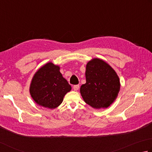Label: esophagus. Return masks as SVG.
<instances>
[{"instance_id": "esophagus-1", "label": "esophagus", "mask_w": 152, "mask_h": 152, "mask_svg": "<svg viewBox=\"0 0 152 152\" xmlns=\"http://www.w3.org/2000/svg\"><path fill=\"white\" fill-rule=\"evenodd\" d=\"M73 89L74 91H77L79 89V85H74L73 86Z\"/></svg>"}]
</instances>
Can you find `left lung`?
<instances>
[{
	"label": "left lung",
	"mask_w": 152,
	"mask_h": 152,
	"mask_svg": "<svg viewBox=\"0 0 152 152\" xmlns=\"http://www.w3.org/2000/svg\"><path fill=\"white\" fill-rule=\"evenodd\" d=\"M85 74L86 82L80 90L84 101L95 109L109 107L120 90L115 71L103 60L95 58L87 63Z\"/></svg>",
	"instance_id": "left-lung-1"
}]
</instances>
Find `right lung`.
Segmentation results:
<instances>
[{
	"instance_id": "right-lung-1",
	"label": "right lung",
	"mask_w": 152,
	"mask_h": 152,
	"mask_svg": "<svg viewBox=\"0 0 152 152\" xmlns=\"http://www.w3.org/2000/svg\"><path fill=\"white\" fill-rule=\"evenodd\" d=\"M58 65L48 62L36 72L30 82V94L38 106L54 109L62 104L71 86L60 72Z\"/></svg>"
}]
</instances>
